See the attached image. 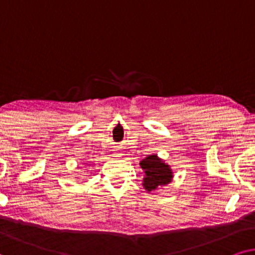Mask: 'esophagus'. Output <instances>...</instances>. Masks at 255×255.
Instances as JSON below:
<instances>
[{"instance_id": "34e87169", "label": "esophagus", "mask_w": 255, "mask_h": 255, "mask_svg": "<svg viewBox=\"0 0 255 255\" xmlns=\"http://www.w3.org/2000/svg\"><path fill=\"white\" fill-rule=\"evenodd\" d=\"M122 152L120 150H115V152L113 154V157H121Z\"/></svg>"}]
</instances>
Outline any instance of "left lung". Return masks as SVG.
<instances>
[{"label":"left lung","mask_w":255,"mask_h":255,"mask_svg":"<svg viewBox=\"0 0 255 255\" xmlns=\"http://www.w3.org/2000/svg\"><path fill=\"white\" fill-rule=\"evenodd\" d=\"M144 172L142 185L148 192L169 184L172 179V170L170 165L162 161L157 155H149L140 162Z\"/></svg>","instance_id":"1"}]
</instances>
